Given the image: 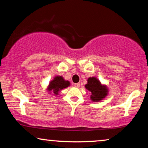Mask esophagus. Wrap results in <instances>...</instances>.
Returning <instances> with one entry per match:
<instances>
[{"instance_id":"34e87169","label":"esophagus","mask_w":148,"mask_h":148,"mask_svg":"<svg viewBox=\"0 0 148 148\" xmlns=\"http://www.w3.org/2000/svg\"><path fill=\"white\" fill-rule=\"evenodd\" d=\"M75 86L76 88H79L80 84H79V83H77V84H75Z\"/></svg>"}]
</instances>
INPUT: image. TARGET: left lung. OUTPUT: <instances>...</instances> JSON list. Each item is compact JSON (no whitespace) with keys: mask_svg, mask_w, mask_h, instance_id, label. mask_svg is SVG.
Here are the masks:
<instances>
[{"mask_svg":"<svg viewBox=\"0 0 148 148\" xmlns=\"http://www.w3.org/2000/svg\"><path fill=\"white\" fill-rule=\"evenodd\" d=\"M86 88L92 93V100L96 102L105 98L108 92L106 87L102 86L100 81L96 77H90L88 79V84L86 85Z\"/></svg>","mask_w":148,"mask_h":148,"instance_id":"obj_1","label":"left lung"}]
</instances>
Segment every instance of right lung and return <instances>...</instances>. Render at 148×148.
Instances as JSON below:
<instances>
[{"label": "right lung", "mask_w": 148, "mask_h": 148, "mask_svg": "<svg viewBox=\"0 0 148 148\" xmlns=\"http://www.w3.org/2000/svg\"><path fill=\"white\" fill-rule=\"evenodd\" d=\"M70 85V83L68 81H64L61 76H57L54 77L53 80L50 83L48 90L52 91L54 94L57 95L58 91L66 88Z\"/></svg>", "instance_id": "1"}]
</instances>
